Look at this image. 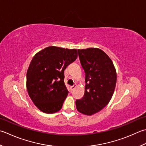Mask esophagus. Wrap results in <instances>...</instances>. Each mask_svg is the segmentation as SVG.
Instances as JSON below:
<instances>
[{
  "label": "esophagus",
  "instance_id": "34e87169",
  "mask_svg": "<svg viewBox=\"0 0 146 146\" xmlns=\"http://www.w3.org/2000/svg\"><path fill=\"white\" fill-rule=\"evenodd\" d=\"M76 87V84H74L73 86H71V90H73L74 89H75Z\"/></svg>",
  "mask_w": 146,
  "mask_h": 146
}]
</instances>
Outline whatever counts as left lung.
I'll list each match as a JSON object with an SVG mask.
<instances>
[{"instance_id":"8db88e82","label":"left lung","mask_w":146,"mask_h":146,"mask_svg":"<svg viewBox=\"0 0 146 146\" xmlns=\"http://www.w3.org/2000/svg\"><path fill=\"white\" fill-rule=\"evenodd\" d=\"M80 61L85 73L84 96L76 100L80 113L92 115L106 106L113 95L116 73L112 61L98 48L78 49Z\"/></svg>"}]
</instances>
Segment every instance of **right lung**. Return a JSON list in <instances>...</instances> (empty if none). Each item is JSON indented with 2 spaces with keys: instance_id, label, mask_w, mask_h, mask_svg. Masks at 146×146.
<instances>
[{
  "instance_id": "1",
  "label": "right lung",
  "mask_w": 146,
  "mask_h": 146,
  "mask_svg": "<svg viewBox=\"0 0 146 146\" xmlns=\"http://www.w3.org/2000/svg\"><path fill=\"white\" fill-rule=\"evenodd\" d=\"M77 56L76 49L50 46L31 60L27 73V90L42 112L54 113L61 109L69 92L64 84V71Z\"/></svg>"
}]
</instances>
